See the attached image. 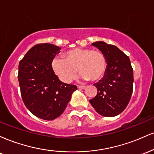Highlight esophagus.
<instances>
[{
	"mask_svg": "<svg viewBox=\"0 0 154 154\" xmlns=\"http://www.w3.org/2000/svg\"><path fill=\"white\" fill-rule=\"evenodd\" d=\"M77 88H79V89H84L85 88V86H83V85H77Z\"/></svg>",
	"mask_w": 154,
	"mask_h": 154,
	"instance_id": "34e87169",
	"label": "esophagus"
}]
</instances>
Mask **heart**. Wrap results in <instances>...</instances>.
<instances>
[{
  "instance_id": "b5f03b06",
  "label": "heart",
  "mask_w": 154,
  "mask_h": 154,
  "mask_svg": "<svg viewBox=\"0 0 154 154\" xmlns=\"http://www.w3.org/2000/svg\"><path fill=\"white\" fill-rule=\"evenodd\" d=\"M63 57H55L51 66L54 73L64 83L71 82L78 69L83 79L93 81L101 78L106 69V59L99 51L76 48L65 52Z\"/></svg>"
}]
</instances>
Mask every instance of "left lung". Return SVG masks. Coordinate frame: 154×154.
Segmentation results:
<instances>
[{
  "label": "left lung",
  "mask_w": 154,
  "mask_h": 154,
  "mask_svg": "<svg viewBox=\"0 0 154 154\" xmlns=\"http://www.w3.org/2000/svg\"><path fill=\"white\" fill-rule=\"evenodd\" d=\"M103 53L108 63L104 77L94 85L98 93L90 103L104 116H114L125 110L133 91V69L130 58L117 47L98 41L92 43Z\"/></svg>",
  "instance_id": "left-lung-1"
}]
</instances>
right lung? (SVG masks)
<instances>
[{
    "label": "right lung",
    "mask_w": 154,
    "mask_h": 154,
    "mask_svg": "<svg viewBox=\"0 0 154 154\" xmlns=\"http://www.w3.org/2000/svg\"><path fill=\"white\" fill-rule=\"evenodd\" d=\"M60 48L53 44L35 45L19 61L18 79L25 106L44 120H53L64 111L77 89L59 80L51 66Z\"/></svg>",
    "instance_id": "add662e5"
}]
</instances>
